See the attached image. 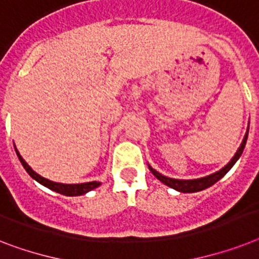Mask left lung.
Instances as JSON below:
<instances>
[{"label":"left lung","instance_id":"1","mask_svg":"<svg viewBox=\"0 0 259 259\" xmlns=\"http://www.w3.org/2000/svg\"><path fill=\"white\" fill-rule=\"evenodd\" d=\"M247 132H246V135H245V138H243L242 143H241L240 148H238V151L236 152V155L233 156V159L230 160L229 163L226 164V165L224 166L222 169H220L219 172L213 173V175H209V176H206V177L196 179V180H177V179H170V177L163 176L161 173H159L157 170H155L153 168H151V166L148 165L149 169H151V172L155 175L157 180H160L163 184L168 185V187L173 188V189H176V191L183 192V193H193V192H200V191H202V189H206V188L211 187V185L217 183L220 179H222V177L225 176L226 173L229 172L230 168H232V166L236 164L237 160L240 159V156L242 155V152H243V148H245V145H246Z\"/></svg>","mask_w":259,"mask_h":259}]
</instances>
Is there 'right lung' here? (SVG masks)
Instances as JSON below:
<instances>
[{"label":"right lung","instance_id":"obj_1","mask_svg":"<svg viewBox=\"0 0 259 259\" xmlns=\"http://www.w3.org/2000/svg\"><path fill=\"white\" fill-rule=\"evenodd\" d=\"M16 153L17 156H18L21 164L23 165V168L26 169V172L29 173L30 176L33 177L34 180H37L38 183L45 185V187L51 189V191L57 192V193L65 194V196H80V194H84L87 193V192L93 191V189H95V188H98L100 185V183H98V181H91V183H83V184H61V183L50 181L48 180V179H45V177L39 176L38 173L34 172V170L29 166V164L22 159V156L19 155L17 148H16Z\"/></svg>","mask_w":259,"mask_h":259}]
</instances>
